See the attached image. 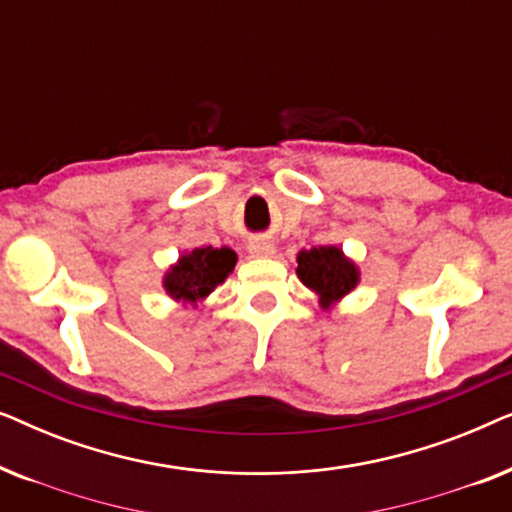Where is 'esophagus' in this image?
I'll return each mask as SVG.
<instances>
[{"label":"esophagus","mask_w":512,"mask_h":512,"mask_svg":"<svg viewBox=\"0 0 512 512\" xmlns=\"http://www.w3.org/2000/svg\"><path fill=\"white\" fill-rule=\"evenodd\" d=\"M249 251L254 256H272L275 254V244H272L268 237H254V240L249 242Z\"/></svg>","instance_id":"1"}]
</instances>
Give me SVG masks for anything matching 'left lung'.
Here are the masks:
<instances>
[{
    "label": "left lung",
    "mask_w": 512,
    "mask_h": 512,
    "mask_svg": "<svg viewBox=\"0 0 512 512\" xmlns=\"http://www.w3.org/2000/svg\"><path fill=\"white\" fill-rule=\"evenodd\" d=\"M298 277L317 291L324 305L349 293L359 282V272L338 247H312L298 254Z\"/></svg>",
    "instance_id": "1"
}]
</instances>
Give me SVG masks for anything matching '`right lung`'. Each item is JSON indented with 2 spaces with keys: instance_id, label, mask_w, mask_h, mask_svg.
I'll return each instance as SVG.
<instances>
[{
  "instance_id": "obj_1",
  "label": "right lung",
  "mask_w": 512,
  "mask_h": 512,
  "mask_svg": "<svg viewBox=\"0 0 512 512\" xmlns=\"http://www.w3.org/2000/svg\"><path fill=\"white\" fill-rule=\"evenodd\" d=\"M235 261V251L228 247L195 249L191 254L181 256L179 263L167 272L165 289L172 298H205L228 277V272H233Z\"/></svg>"
}]
</instances>
